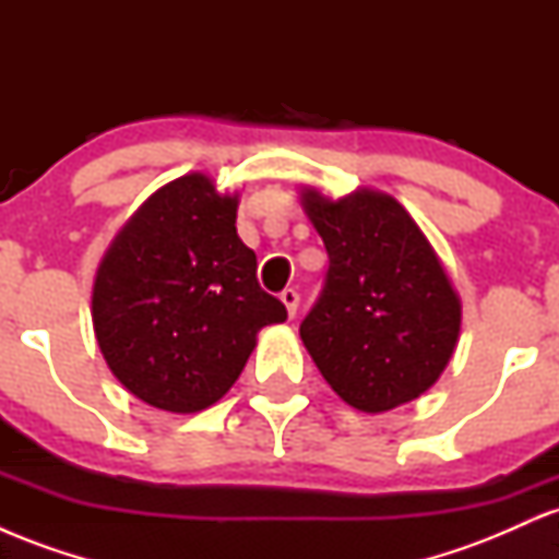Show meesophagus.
<instances>
[{
  "label": "esophagus",
  "instance_id": "34e87169",
  "mask_svg": "<svg viewBox=\"0 0 559 559\" xmlns=\"http://www.w3.org/2000/svg\"><path fill=\"white\" fill-rule=\"evenodd\" d=\"M281 301L286 305L288 318L297 316V307H299V292H297V288H284V292H281Z\"/></svg>",
  "mask_w": 559,
  "mask_h": 559
}]
</instances>
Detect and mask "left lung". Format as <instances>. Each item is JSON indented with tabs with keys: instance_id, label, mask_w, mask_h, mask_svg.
<instances>
[{
	"instance_id": "8db88e82",
	"label": "left lung",
	"mask_w": 559,
	"mask_h": 559,
	"mask_svg": "<svg viewBox=\"0 0 559 559\" xmlns=\"http://www.w3.org/2000/svg\"><path fill=\"white\" fill-rule=\"evenodd\" d=\"M329 252L323 292L299 336L331 389L362 413L413 402L444 373L460 336V297L418 223L394 197L301 191Z\"/></svg>"
}]
</instances>
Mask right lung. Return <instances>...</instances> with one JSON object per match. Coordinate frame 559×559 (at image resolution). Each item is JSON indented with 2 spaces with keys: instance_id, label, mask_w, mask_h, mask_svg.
<instances>
[{
  "instance_id": "obj_1",
  "label": "right lung",
  "mask_w": 559,
  "mask_h": 559,
  "mask_svg": "<svg viewBox=\"0 0 559 559\" xmlns=\"http://www.w3.org/2000/svg\"><path fill=\"white\" fill-rule=\"evenodd\" d=\"M239 199L202 173L155 191L96 271V342L123 386L168 413H199L241 376L284 301L262 292L258 258L236 234Z\"/></svg>"
}]
</instances>
